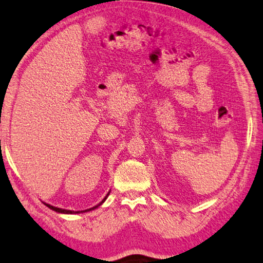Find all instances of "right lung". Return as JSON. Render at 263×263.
<instances>
[{
	"label": "right lung",
	"mask_w": 263,
	"mask_h": 263,
	"mask_svg": "<svg viewBox=\"0 0 263 263\" xmlns=\"http://www.w3.org/2000/svg\"><path fill=\"white\" fill-rule=\"evenodd\" d=\"M110 193V192H109ZM109 193H107V195H109ZM107 195L105 198H104L103 200H102V202H99L97 206H95V207H92V208H89V210H85V211H81V212H73V211H69V210H63V208H58V207H53V206H51V205H48V203H45V206H48L50 210H52V211H55V212H58V213H64V214H76V213H83V212H87V211H92V210H95V208H97L98 206H101L102 203L105 201L106 200V198H107Z\"/></svg>",
	"instance_id": "obj_1"
}]
</instances>
